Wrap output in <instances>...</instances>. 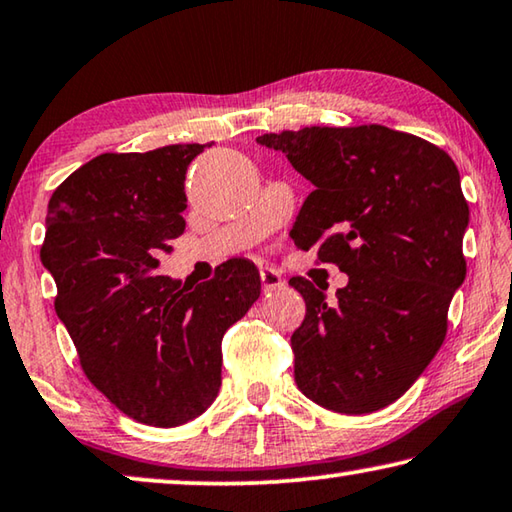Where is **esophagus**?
Returning a JSON list of instances; mask_svg holds the SVG:
<instances>
[{
    "label": "esophagus",
    "instance_id": "1",
    "mask_svg": "<svg viewBox=\"0 0 512 512\" xmlns=\"http://www.w3.org/2000/svg\"><path fill=\"white\" fill-rule=\"evenodd\" d=\"M259 280H262L264 291H275V289L285 287V278H282V275L275 271V269H262V271H259Z\"/></svg>",
    "mask_w": 512,
    "mask_h": 512
}]
</instances>
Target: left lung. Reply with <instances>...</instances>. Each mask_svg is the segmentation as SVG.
<instances>
[{
    "label": "left lung",
    "instance_id": "left-lung-1",
    "mask_svg": "<svg viewBox=\"0 0 512 512\" xmlns=\"http://www.w3.org/2000/svg\"><path fill=\"white\" fill-rule=\"evenodd\" d=\"M257 141L314 184L289 237L348 275L335 303L307 278L289 280L305 300L291 335L296 385L342 415L387 408L440 351L467 275L458 168L437 145L383 125L303 127Z\"/></svg>",
    "mask_w": 512,
    "mask_h": 512
}]
</instances>
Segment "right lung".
Listing matches in <instances>:
<instances>
[{"instance_id":"obj_1","label":"right lung","mask_w":512,"mask_h":512,"mask_svg":"<svg viewBox=\"0 0 512 512\" xmlns=\"http://www.w3.org/2000/svg\"><path fill=\"white\" fill-rule=\"evenodd\" d=\"M209 145L104 152L56 186L47 207L40 259L79 367L145 426H180L212 405L225 330L262 291L248 259H227L196 289L157 271L186 227V168Z\"/></svg>"}]
</instances>
